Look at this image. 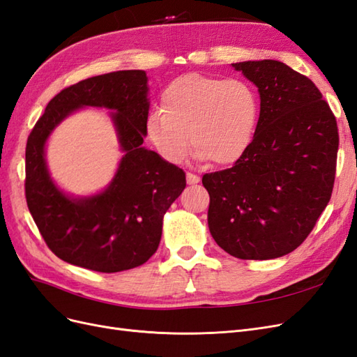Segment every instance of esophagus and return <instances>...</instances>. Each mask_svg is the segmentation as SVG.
I'll use <instances>...</instances> for the list:
<instances>
[{
	"mask_svg": "<svg viewBox=\"0 0 357 357\" xmlns=\"http://www.w3.org/2000/svg\"><path fill=\"white\" fill-rule=\"evenodd\" d=\"M200 181V176L196 175V173H191V172H187V182L190 185L192 184H197V182Z\"/></svg>",
	"mask_w": 357,
	"mask_h": 357,
	"instance_id": "esophagus-1",
	"label": "esophagus"
}]
</instances>
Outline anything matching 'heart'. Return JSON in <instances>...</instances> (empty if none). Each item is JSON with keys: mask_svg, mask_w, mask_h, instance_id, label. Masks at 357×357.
Wrapping results in <instances>:
<instances>
[{"mask_svg": "<svg viewBox=\"0 0 357 357\" xmlns=\"http://www.w3.org/2000/svg\"><path fill=\"white\" fill-rule=\"evenodd\" d=\"M160 112L148 118L146 136L162 160L179 165L191 142L200 160L230 166L245 157L256 137L260 100L242 77L188 73L162 89Z\"/></svg>", "mask_w": 357, "mask_h": 357, "instance_id": "b5f03b06", "label": "heart"}]
</instances>
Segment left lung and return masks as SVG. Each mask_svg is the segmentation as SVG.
I'll return each instance as SVG.
<instances>
[{
  "mask_svg": "<svg viewBox=\"0 0 357 357\" xmlns=\"http://www.w3.org/2000/svg\"><path fill=\"white\" fill-rule=\"evenodd\" d=\"M231 66L259 88L260 118L245 157L202 178L208 226L233 257L277 259L307 239L331 200L337 118L312 80L280 61Z\"/></svg>",
  "mask_w": 357,
  "mask_h": 357,
  "instance_id": "obj_1",
  "label": "left lung"
}]
</instances>
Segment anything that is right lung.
<instances>
[{"label":"right lung","instance_id":"right-lung-1","mask_svg":"<svg viewBox=\"0 0 357 357\" xmlns=\"http://www.w3.org/2000/svg\"><path fill=\"white\" fill-rule=\"evenodd\" d=\"M142 70L94 76L64 88L49 101L28 136L25 197L40 235L56 257L97 272L144 264L158 248L162 217L185 188V173L142 146L149 112ZM82 105L107 107L126 152L116 178L100 195L71 199L48 176L44 144L52 130Z\"/></svg>","mask_w":357,"mask_h":357}]
</instances>
